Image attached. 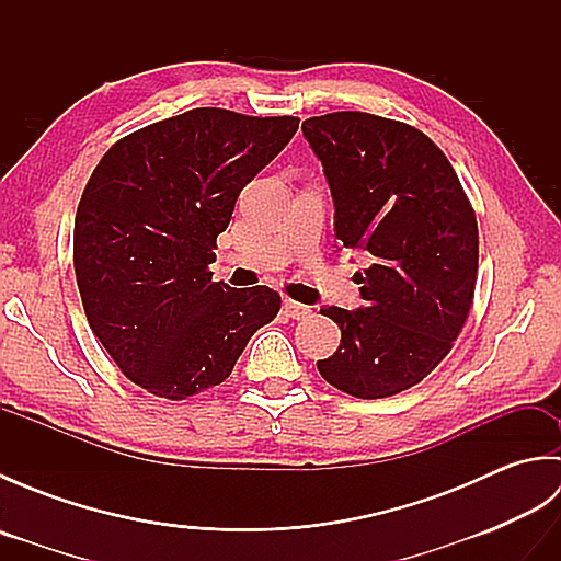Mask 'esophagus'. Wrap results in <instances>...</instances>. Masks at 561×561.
<instances>
[{"instance_id": "obj_1", "label": "esophagus", "mask_w": 561, "mask_h": 561, "mask_svg": "<svg viewBox=\"0 0 561 561\" xmlns=\"http://www.w3.org/2000/svg\"><path fill=\"white\" fill-rule=\"evenodd\" d=\"M284 311H287V316L294 318V320H304V318L311 316V308L299 304V301H291V299L284 301Z\"/></svg>"}]
</instances>
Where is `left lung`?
Listing matches in <instances>:
<instances>
[{
	"label": "left lung",
	"mask_w": 561,
	"mask_h": 561,
	"mask_svg": "<svg viewBox=\"0 0 561 561\" xmlns=\"http://www.w3.org/2000/svg\"><path fill=\"white\" fill-rule=\"evenodd\" d=\"M301 129L323 163L335 236L371 260L356 272L364 308H320L342 340L318 371L354 398L398 396L434 371L468 320L480 260L474 209L446 153L408 123L342 111Z\"/></svg>",
	"instance_id": "obj_1"
}]
</instances>
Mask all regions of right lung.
<instances>
[{
    "mask_svg": "<svg viewBox=\"0 0 561 561\" xmlns=\"http://www.w3.org/2000/svg\"><path fill=\"white\" fill-rule=\"evenodd\" d=\"M299 117L195 108L123 137L93 169L75 219V272L93 335L165 400L231 376L279 313L270 287L211 282L241 190L289 145Z\"/></svg>",
    "mask_w": 561,
    "mask_h": 561,
    "instance_id": "obj_1",
    "label": "right lung"
}]
</instances>
